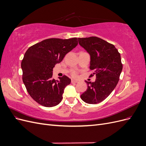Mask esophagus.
Listing matches in <instances>:
<instances>
[{
    "instance_id": "34e87169",
    "label": "esophagus",
    "mask_w": 146,
    "mask_h": 146,
    "mask_svg": "<svg viewBox=\"0 0 146 146\" xmlns=\"http://www.w3.org/2000/svg\"><path fill=\"white\" fill-rule=\"evenodd\" d=\"M78 82L76 81V80H71V83H77Z\"/></svg>"
}]
</instances>
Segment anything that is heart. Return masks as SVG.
Returning a JSON list of instances; mask_svg holds the SVG:
<instances>
[{"mask_svg": "<svg viewBox=\"0 0 146 146\" xmlns=\"http://www.w3.org/2000/svg\"><path fill=\"white\" fill-rule=\"evenodd\" d=\"M77 74L76 73V72H74L73 74H72V77H74V78H76V77H77Z\"/></svg>", "mask_w": 146, "mask_h": 146, "instance_id": "b5f03b06", "label": "heart"}]
</instances>
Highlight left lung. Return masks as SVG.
<instances>
[{
    "label": "left lung",
    "mask_w": 146,
    "mask_h": 146,
    "mask_svg": "<svg viewBox=\"0 0 146 146\" xmlns=\"http://www.w3.org/2000/svg\"><path fill=\"white\" fill-rule=\"evenodd\" d=\"M80 46L90 55V77L96 76L94 82H88V88L81 99L89 104H96L104 100L116 86L122 70L121 55L117 48L98 37L78 38Z\"/></svg>",
    "instance_id": "obj_1"
}]
</instances>
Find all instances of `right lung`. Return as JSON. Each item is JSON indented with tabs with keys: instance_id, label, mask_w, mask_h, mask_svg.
I'll list each match as a JSON object with an SVG mask.
<instances>
[{
	"instance_id": "add662e5",
	"label": "right lung",
	"mask_w": 146,
	"mask_h": 146,
	"mask_svg": "<svg viewBox=\"0 0 146 146\" xmlns=\"http://www.w3.org/2000/svg\"><path fill=\"white\" fill-rule=\"evenodd\" d=\"M78 44L77 38H50L31 46L21 62L23 80L32 98L44 107H52L63 99L70 79L64 76L52 78L53 68Z\"/></svg>"
}]
</instances>
